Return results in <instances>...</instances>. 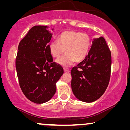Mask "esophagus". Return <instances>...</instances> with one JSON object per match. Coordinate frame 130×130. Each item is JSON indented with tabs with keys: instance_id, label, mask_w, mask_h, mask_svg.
I'll use <instances>...</instances> for the list:
<instances>
[{
	"instance_id": "34e87169",
	"label": "esophagus",
	"mask_w": 130,
	"mask_h": 130,
	"mask_svg": "<svg viewBox=\"0 0 130 130\" xmlns=\"http://www.w3.org/2000/svg\"><path fill=\"white\" fill-rule=\"evenodd\" d=\"M64 71L65 73H69V72H70V70H69V69H67V68H64Z\"/></svg>"
}]
</instances>
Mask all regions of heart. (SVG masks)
<instances>
[{
  "mask_svg": "<svg viewBox=\"0 0 130 130\" xmlns=\"http://www.w3.org/2000/svg\"><path fill=\"white\" fill-rule=\"evenodd\" d=\"M57 41L50 44L49 52L53 57L58 58L66 50V54L56 61L63 67H68L75 61H83L88 55L91 45L89 35L76 31L63 32L58 35Z\"/></svg>",
  "mask_w": 130,
  "mask_h": 130,
  "instance_id": "1",
  "label": "heart"
}]
</instances>
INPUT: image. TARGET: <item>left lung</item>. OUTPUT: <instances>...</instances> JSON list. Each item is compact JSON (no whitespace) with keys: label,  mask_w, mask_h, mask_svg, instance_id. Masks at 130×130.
Listing matches in <instances>:
<instances>
[{"label":"left lung","mask_w":130,"mask_h":130,"mask_svg":"<svg viewBox=\"0 0 130 130\" xmlns=\"http://www.w3.org/2000/svg\"><path fill=\"white\" fill-rule=\"evenodd\" d=\"M111 63V51L104 37L94 38L88 56L71 70L74 96L85 102L99 99L109 84Z\"/></svg>","instance_id":"obj_1"}]
</instances>
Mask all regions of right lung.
Instances as JSON below:
<instances>
[{
	"instance_id": "right-lung-1",
	"label": "right lung",
	"mask_w": 130,
	"mask_h": 130,
	"mask_svg": "<svg viewBox=\"0 0 130 130\" xmlns=\"http://www.w3.org/2000/svg\"><path fill=\"white\" fill-rule=\"evenodd\" d=\"M48 28L33 26L19 42L16 58L21 90L29 100L36 104L47 102L54 95L57 82L64 73L61 66L53 63L48 44L52 34Z\"/></svg>"
}]
</instances>
